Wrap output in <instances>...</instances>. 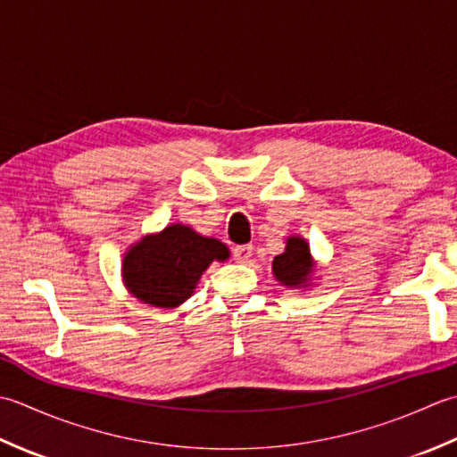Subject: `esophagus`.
<instances>
[{
  "instance_id": "obj_1",
  "label": "esophagus",
  "mask_w": 457,
  "mask_h": 457,
  "mask_svg": "<svg viewBox=\"0 0 457 457\" xmlns=\"http://www.w3.org/2000/svg\"><path fill=\"white\" fill-rule=\"evenodd\" d=\"M232 256H235L237 262H248L250 256H253V246L250 245H242V246H237L235 253H232Z\"/></svg>"
}]
</instances>
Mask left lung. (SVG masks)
I'll return each mask as SVG.
<instances>
[{
	"label": "left lung",
	"mask_w": 457,
	"mask_h": 457,
	"mask_svg": "<svg viewBox=\"0 0 457 457\" xmlns=\"http://www.w3.org/2000/svg\"><path fill=\"white\" fill-rule=\"evenodd\" d=\"M315 270V260L312 256L310 242L300 235L286 238V248L272 262V274L278 284L290 290L310 287Z\"/></svg>",
	"instance_id": "8db88e82"
}]
</instances>
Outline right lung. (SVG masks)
Segmentation results:
<instances>
[{
  "mask_svg": "<svg viewBox=\"0 0 457 457\" xmlns=\"http://www.w3.org/2000/svg\"><path fill=\"white\" fill-rule=\"evenodd\" d=\"M230 250L219 238L203 237L183 222L144 235L122 258V282L142 303L175 310L187 302L212 262H225Z\"/></svg>",
  "mask_w": 457,
  "mask_h": 457,
  "instance_id": "right-lung-1",
  "label": "right lung"
}]
</instances>
